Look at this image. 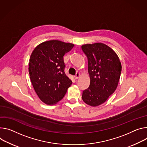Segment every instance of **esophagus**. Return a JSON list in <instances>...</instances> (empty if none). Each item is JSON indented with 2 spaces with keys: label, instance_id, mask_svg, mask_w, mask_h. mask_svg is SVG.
I'll use <instances>...</instances> for the list:
<instances>
[{
  "label": "esophagus",
  "instance_id": "34e87169",
  "mask_svg": "<svg viewBox=\"0 0 147 147\" xmlns=\"http://www.w3.org/2000/svg\"><path fill=\"white\" fill-rule=\"evenodd\" d=\"M80 76V74L79 73H76V74L74 77V78H75L76 79H77V78H79Z\"/></svg>",
  "mask_w": 147,
  "mask_h": 147
}]
</instances>
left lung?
Instances as JSON below:
<instances>
[{"mask_svg": "<svg viewBox=\"0 0 147 147\" xmlns=\"http://www.w3.org/2000/svg\"><path fill=\"white\" fill-rule=\"evenodd\" d=\"M82 49L88 59L89 87L83 91L82 99L97 107L105 102L115 91L121 72V64L116 53L102 43L86 44Z\"/></svg>", "mask_w": 147, "mask_h": 147, "instance_id": "8db88e82", "label": "left lung"}]
</instances>
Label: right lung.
I'll list each match as a JSON object with an SVG mask.
<instances>
[{
	"label": "right lung",
	"instance_id": "obj_1",
	"mask_svg": "<svg viewBox=\"0 0 147 147\" xmlns=\"http://www.w3.org/2000/svg\"><path fill=\"white\" fill-rule=\"evenodd\" d=\"M74 46L52 40L38 45L32 53L29 64L30 80L39 98L47 105L60 101L72 84L64 73L63 56Z\"/></svg>",
	"mask_w": 147,
	"mask_h": 147
}]
</instances>
